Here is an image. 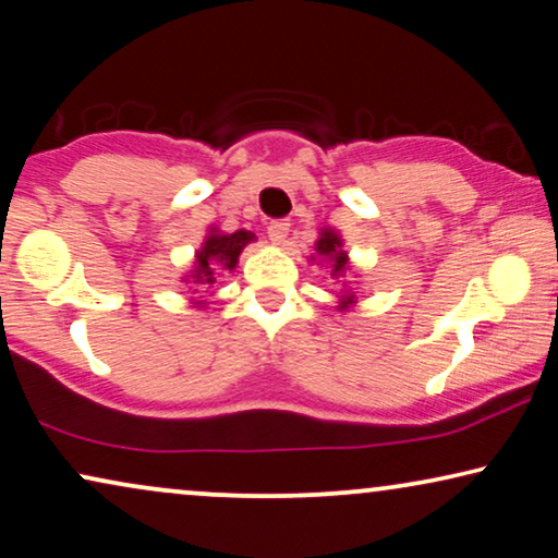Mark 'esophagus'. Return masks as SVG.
I'll return each mask as SVG.
<instances>
[{"label":"esophagus","mask_w":558,"mask_h":558,"mask_svg":"<svg viewBox=\"0 0 558 558\" xmlns=\"http://www.w3.org/2000/svg\"><path fill=\"white\" fill-rule=\"evenodd\" d=\"M289 233V220H271L269 223V241L274 246H284Z\"/></svg>","instance_id":"obj_1"}]
</instances>
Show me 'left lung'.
I'll return each instance as SVG.
<instances>
[{"instance_id": "obj_1", "label": "left lung", "mask_w": 558, "mask_h": 558, "mask_svg": "<svg viewBox=\"0 0 558 558\" xmlns=\"http://www.w3.org/2000/svg\"><path fill=\"white\" fill-rule=\"evenodd\" d=\"M310 262L315 264H325L330 269V277L342 281V289L338 294V312H350L357 304V294L353 284H350V274H355L353 264H350L348 251H345V241H342L340 231L325 226L319 228V235L315 241V254H310Z\"/></svg>"}]
</instances>
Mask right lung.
<instances>
[{"label":"right lung","mask_w":558,"mask_h":558,"mask_svg":"<svg viewBox=\"0 0 558 558\" xmlns=\"http://www.w3.org/2000/svg\"><path fill=\"white\" fill-rule=\"evenodd\" d=\"M254 241H256V235L251 231H243V228L235 233H223L218 226H210L201 243V248L195 251L193 266H190V271L182 277V281H185V284H193V287L210 289L213 284H216V274L233 271L235 266H239V256L243 254V248ZM193 292H197V289H193ZM193 304L197 310H203L208 302L193 300Z\"/></svg>","instance_id":"add662e5"}]
</instances>
